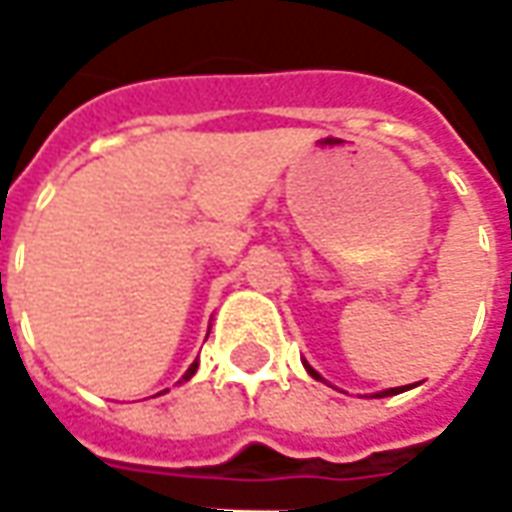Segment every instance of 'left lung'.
<instances>
[{
	"instance_id": "obj_1",
	"label": "left lung",
	"mask_w": 512,
	"mask_h": 512,
	"mask_svg": "<svg viewBox=\"0 0 512 512\" xmlns=\"http://www.w3.org/2000/svg\"><path fill=\"white\" fill-rule=\"evenodd\" d=\"M303 368H306V371H309V374L314 379H323V377H320V374H317V371H314V368H311V365L306 360H303ZM402 391H408V388H405V385H402V388H388V391H379V394H374V397H394V394H402Z\"/></svg>"
}]
</instances>
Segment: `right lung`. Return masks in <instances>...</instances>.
I'll list each match as a JSON object with an SVG mask.
<instances>
[{
	"label": "right lung",
	"mask_w": 512,
	"mask_h": 512,
	"mask_svg": "<svg viewBox=\"0 0 512 512\" xmlns=\"http://www.w3.org/2000/svg\"><path fill=\"white\" fill-rule=\"evenodd\" d=\"M195 371H198V362H192V365H189V368H186L184 379H192V374H195Z\"/></svg>",
	"instance_id": "add662e5"
}]
</instances>
